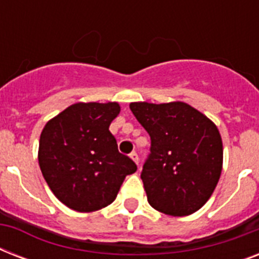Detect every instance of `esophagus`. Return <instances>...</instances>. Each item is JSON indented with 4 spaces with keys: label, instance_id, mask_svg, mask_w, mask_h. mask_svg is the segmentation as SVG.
Returning <instances> with one entry per match:
<instances>
[{
    "label": "esophagus",
    "instance_id": "obj_1",
    "mask_svg": "<svg viewBox=\"0 0 259 259\" xmlns=\"http://www.w3.org/2000/svg\"><path fill=\"white\" fill-rule=\"evenodd\" d=\"M130 157H132V160H133L136 164H138V162H140V158H138L137 152H132V153H130Z\"/></svg>",
    "mask_w": 259,
    "mask_h": 259
}]
</instances>
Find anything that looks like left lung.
Instances as JSON below:
<instances>
[{
    "label": "left lung",
    "mask_w": 259,
    "mask_h": 259,
    "mask_svg": "<svg viewBox=\"0 0 259 259\" xmlns=\"http://www.w3.org/2000/svg\"><path fill=\"white\" fill-rule=\"evenodd\" d=\"M130 110L150 136L141 179L149 204L172 217H187L207 203L223 165L217 125L184 102H133Z\"/></svg>",
    "instance_id": "left-lung-1"
}]
</instances>
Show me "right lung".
Returning a JSON list of instances; mask_svg holds the SVG:
<instances>
[{
    "label": "right lung",
    "mask_w": 259,
    "mask_h": 259,
    "mask_svg": "<svg viewBox=\"0 0 259 259\" xmlns=\"http://www.w3.org/2000/svg\"><path fill=\"white\" fill-rule=\"evenodd\" d=\"M117 102L75 103L47 122L38 142V165L54 195L68 208L93 212L111 204L127 175L137 170L118 152L109 126Z\"/></svg>",
    "instance_id": "add662e5"
}]
</instances>
